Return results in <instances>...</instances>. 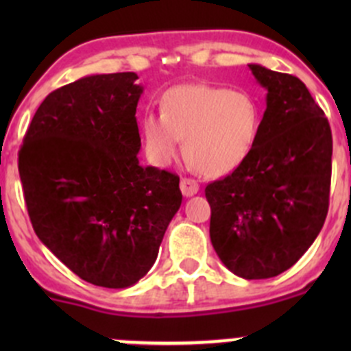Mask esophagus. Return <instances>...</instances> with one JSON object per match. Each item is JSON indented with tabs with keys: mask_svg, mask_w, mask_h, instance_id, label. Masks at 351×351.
<instances>
[{
	"mask_svg": "<svg viewBox=\"0 0 351 351\" xmlns=\"http://www.w3.org/2000/svg\"><path fill=\"white\" fill-rule=\"evenodd\" d=\"M180 189H182L183 195H185V197H192V195H195L200 186H198V183L195 182V180L182 178V182H180Z\"/></svg>",
	"mask_w": 351,
	"mask_h": 351,
	"instance_id": "obj_1",
	"label": "esophagus"
}]
</instances>
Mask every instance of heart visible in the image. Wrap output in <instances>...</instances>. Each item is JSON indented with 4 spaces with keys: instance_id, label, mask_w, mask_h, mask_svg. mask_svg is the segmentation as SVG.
<instances>
[{
    "instance_id": "obj_1",
    "label": "heart",
    "mask_w": 351,
    "mask_h": 351,
    "mask_svg": "<svg viewBox=\"0 0 351 351\" xmlns=\"http://www.w3.org/2000/svg\"><path fill=\"white\" fill-rule=\"evenodd\" d=\"M260 107L246 91L204 83L178 84L161 98V115L141 122L146 153L168 165L183 149L190 165L207 176L234 171L247 159L260 134Z\"/></svg>"
}]
</instances>
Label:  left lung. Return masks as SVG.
<instances>
[{
  "mask_svg": "<svg viewBox=\"0 0 351 351\" xmlns=\"http://www.w3.org/2000/svg\"><path fill=\"white\" fill-rule=\"evenodd\" d=\"M267 88V110L246 161L205 186L210 241L222 263L246 280L289 270L328 215L331 127L299 77L250 64Z\"/></svg>",
  "mask_w": 351,
  "mask_h": 351,
  "instance_id": "left-lung-1",
  "label": "left lung"
}]
</instances>
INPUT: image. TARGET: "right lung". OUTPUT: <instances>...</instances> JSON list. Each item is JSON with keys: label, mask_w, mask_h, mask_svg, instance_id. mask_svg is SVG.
<instances>
[{"label": "right lung", "mask_w": 351, "mask_h": 351, "mask_svg": "<svg viewBox=\"0 0 351 351\" xmlns=\"http://www.w3.org/2000/svg\"><path fill=\"white\" fill-rule=\"evenodd\" d=\"M136 80L93 74L52 91L19 153L35 234L73 274L107 289L137 284L151 270L182 205L178 175L137 159Z\"/></svg>", "instance_id": "obj_1"}]
</instances>
